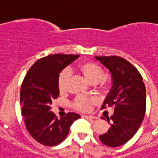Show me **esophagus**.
<instances>
[{"mask_svg":"<svg viewBox=\"0 0 158 158\" xmlns=\"http://www.w3.org/2000/svg\"><path fill=\"white\" fill-rule=\"evenodd\" d=\"M84 117L87 119H89V120H96V119L98 118V117L95 116V115H85Z\"/></svg>","mask_w":158,"mask_h":158,"instance_id":"esophagus-1","label":"esophagus"}]
</instances>
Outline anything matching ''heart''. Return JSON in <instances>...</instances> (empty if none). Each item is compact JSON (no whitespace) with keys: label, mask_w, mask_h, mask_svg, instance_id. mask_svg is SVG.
Segmentation results:
<instances>
[{"label":"heart","mask_w":158,"mask_h":158,"mask_svg":"<svg viewBox=\"0 0 158 158\" xmlns=\"http://www.w3.org/2000/svg\"><path fill=\"white\" fill-rule=\"evenodd\" d=\"M78 70L88 83L94 84L98 82L100 88H103L105 87L106 82L101 78L103 75V70L97 64L91 62V61L83 62L79 65ZM68 79H69V72L67 70L61 71L59 75L58 82H57L59 90L61 92L66 88ZM92 102L93 101L92 99H88L83 97H78L75 100L73 105L77 110H81V111H88L92 107Z\"/></svg>","instance_id":"heart-1"}]
</instances>
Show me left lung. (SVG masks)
<instances>
[{
	"label": "left lung",
	"mask_w": 158,
	"mask_h": 158,
	"mask_svg": "<svg viewBox=\"0 0 158 158\" xmlns=\"http://www.w3.org/2000/svg\"><path fill=\"white\" fill-rule=\"evenodd\" d=\"M94 57L110 71L112 79V87L101 109L114 106V114L106 116L110 127L108 132L99 135L100 140L109 147H118L134 136L143 122L145 86L136 68L125 59L116 56Z\"/></svg>",
	"instance_id": "8db88e82"
}]
</instances>
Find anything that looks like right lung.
<instances>
[{
  "label": "right lung",
  "mask_w": 158,
  "mask_h": 158,
  "mask_svg": "<svg viewBox=\"0 0 158 158\" xmlns=\"http://www.w3.org/2000/svg\"><path fill=\"white\" fill-rule=\"evenodd\" d=\"M79 55L53 54L37 60L28 70L22 83L20 102L28 132L36 141L54 146L67 136L70 126L80 118L75 113L57 118L50 111L52 100L59 96L58 77Z\"/></svg>",
  "instance_id": "right-lung-1"
}]
</instances>
